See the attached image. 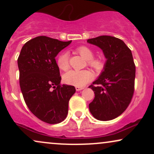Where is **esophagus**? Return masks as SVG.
I'll use <instances>...</instances> for the list:
<instances>
[{"label": "esophagus", "mask_w": 154, "mask_h": 154, "mask_svg": "<svg viewBox=\"0 0 154 154\" xmlns=\"http://www.w3.org/2000/svg\"><path fill=\"white\" fill-rule=\"evenodd\" d=\"M75 89L77 91H81V90L84 89V87H78V86H76Z\"/></svg>", "instance_id": "obj_1"}]
</instances>
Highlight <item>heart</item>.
Listing matches in <instances>:
<instances>
[{"instance_id": "heart-1", "label": "heart", "mask_w": 154, "mask_h": 154, "mask_svg": "<svg viewBox=\"0 0 154 154\" xmlns=\"http://www.w3.org/2000/svg\"><path fill=\"white\" fill-rule=\"evenodd\" d=\"M77 52L87 60V63L95 72H100L103 69L105 65L104 59L101 57H93V51L90 48L85 45L79 46L77 48ZM57 64L60 69L66 71L69 68V61L67 53L60 54L57 59ZM93 74L88 69L84 70H71L67 72L63 76V82L71 85L82 87L91 80Z\"/></svg>"}]
</instances>
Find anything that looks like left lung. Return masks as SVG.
Masks as SVG:
<instances>
[{"label":"left lung","instance_id":"1","mask_svg":"<svg viewBox=\"0 0 154 154\" xmlns=\"http://www.w3.org/2000/svg\"><path fill=\"white\" fill-rule=\"evenodd\" d=\"M87 42L99 47L107 59L103 71L89 86L95 93L90 111L100 121L114 119L126 110L133 96L135 65L131 50L122 40L107 35Z\"/></svg>","mask_w":154,"mask_h":154}]
</instances>
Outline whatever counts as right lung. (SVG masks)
Returning a JSON list of instances; mask_svg holds the SVG:
<instances>
[{"instance_id": "1", "label": "right lung", "mask_w": 154, "mask_h": 154, "mask_svg": "<svg viewBox=\"0 0 154 154\" xmlns=\"http://www.w3.org/2000/svg\"><path fill=\"white\" fill-rule=\"evenodd\" d=\"M38 36L23 45L18 60L19 85L24 101L34 115L48 124L66 119L74 86L61 85L59 68L55 59L71 43Z\"/></svg>"}]
</instances>
